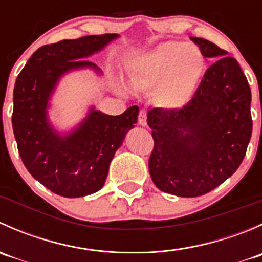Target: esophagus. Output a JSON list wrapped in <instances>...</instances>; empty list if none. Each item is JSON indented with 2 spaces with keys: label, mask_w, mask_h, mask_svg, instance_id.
Segmentation results:
<instances>
[{
  "label": "esophagus",
  "mask_w": 262,
  "mask_h": 262,
  "mask_svg": "<svg viewBox=\"0 0 262 262\" xmlns=\"http://www.w3.org/2000/svg\"><path fill=\"white\" fill-rule=\"evenodd\" d=\"M138 123L141 124V125H146V124H147V110L146 109L139 110Z\"/></svg>",
  "instance_id": "34e87169"
}]
</instances>
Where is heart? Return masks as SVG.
<instances>
[{
    "instance_id": "heart-1",
    "label": "heart",
    "mask_w": 262,
    "mask_h": 262,
    "mask_svg": "<svg viewBox=\"0 0 262 262\" xmlns=\"http://www.w3.org/2000/svg\"><path fill=\"white\" fill-rule=\"evenodd\" d=\"M204 68L205 60L199 49L168 41L153 49L138 63L132 73V82L138 90L156 89L158 105L178 109L195 94Z\"/></svg>"
}]
</instances>
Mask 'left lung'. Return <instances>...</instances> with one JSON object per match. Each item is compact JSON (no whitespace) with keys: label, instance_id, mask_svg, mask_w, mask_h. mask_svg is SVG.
Masks as SVG:
<instances>
[{"label":"left lung","instance_id":"8db88e82","mask_svg":"<svg viewBox=\"0 0 262 262\" xmlns=\"http://www.w3.org/2000/svg\"><path fill=\"white\" fill-rule=\"evenodd\" d=\"M190 39L215 62L184 106L147 114L155 142L148 162L152 181L185 198L207 194L233 175L252 134L251 89L238 62L207 39Z\"/></svg>","mask_w":262,"mask_h":262}]
</instances>
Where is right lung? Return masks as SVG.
<instances>
[{
	"instance_id": "1",
	"label": "right lung",
	"mask_w": 262,
	"mask_h": 262,
	"mask_svg": "<svg viewBox=\"0 0 262 262\" xmlns=\"http://www.w3.org/2000/svg\"><path fill=\"white\" fill-rule=\"evenodd\" d=\"M116 34L89 35L40 47L18 73L14 89L12 128L24 165L54 194L80 198L104 186L109 166L125 134L134 126L138 106L110 116L91 109L86 120L60 137L47 119L48 100L60 76L96 64L82 58L102 49Z\"/></svg>"
}]
</instances>
